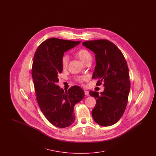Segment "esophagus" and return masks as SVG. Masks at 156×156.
I'll list each match as a JSON object with an SVG mask.
<instances>
[{"label": "esophagus", "instance_id": "34e87169", "mask_svg": "<svg viewBox=\"0 0 156 156\" xmlns=\"http://www.w3.org/2000/svg\"><path fill=\"white\" fill-rule=\"evenodd\" d=\"M84 94H85V95H86V96H89V93L88 91H87V90H84Z\"/></svg>", "mask_w": 156, "mask_h": 156}]
</instances>
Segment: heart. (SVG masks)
Returning <instances> with one entry per match:
<instances>
[{"label": "heart", "instance_id": "b5f03b06", "mask_svg": "<svg viewBox=\"0 0 156 156\" xmlns=\"http://www.w3.org/2000/svg\"><path fill=\"white\" fill-rule=\"evenodd\" d=\"M76 55L79 57V58L84 63H87L92 59V55L91 53L89 52L87 49L82 48L76 52ZM69 60V57L67 54H64L61 59V63L62 66L64 68H67ZM88 76L87 75H82L76 77L75 80L76 81L79 83H82L83 82L87 81L88 80Z\"/></svg>", "mask_w": 156, "mask_h": 156}]
</instances>
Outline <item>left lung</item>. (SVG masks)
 Listing matches in <instances>:
<instances>
[{
	"mask_svg": "<svg viewBox=\"0 0 156 156\" xmlns=\"http://www.w3.org/2000/svg\"><path fill=\"white\" fill-rule=\"evenodd\" d=\"M82 44L95 54L92 78L98 80V85L104 82L105 87L101 95L89 92L97 101L92 111L93 119L99 125L111 126L121 118L128 101L130 82L126 59L118 47L108 40L87 41Z\"/></svg>",
	"mask_w": 156,
	"mask_h": 156,
	"instance_id": "1",
	"label": "left lung"
}]
</instances>
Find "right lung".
Masks as SVG:
<instances>
[{"label":"right lung","mask_w":156,"mask_h":156,"mask_svg":"<svg viewBox=\"0 0 156 156\" xmlns=\"http://www.w3.org/2000/svg\"><path fill=\"white\" fill-rule=\"evenodd\" d=\"M74 41L57 38L42 42L35 52L31 69L36 99L38 106L54 126L64 128L75 120V105L85 96L84 91L77 85L64 91L57 83L58 75L63 70L61 59L64 52L79 44Z\"/></svg>","instance_id":"1"}]
</instances>
